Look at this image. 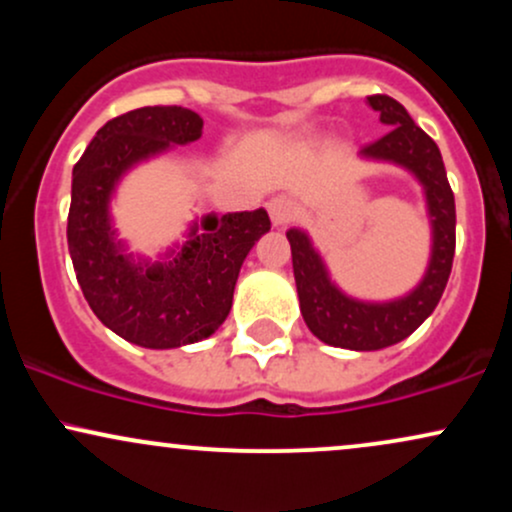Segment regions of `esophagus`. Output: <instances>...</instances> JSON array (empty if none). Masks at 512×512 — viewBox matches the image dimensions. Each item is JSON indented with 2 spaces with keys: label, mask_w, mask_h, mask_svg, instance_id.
Segmentation results:
<instances>
[{
  "label": "esophagus",
  "mask_w": 512,
  "mask_h": 512,
  "mask_svg": "<svg viewBox=\"0 0 512 512\" xmlns=\"http://www.w3.org/2000/svg\"><path fill=\"white\" fill-rule=\"evenodd\" d=\"M267 209H269V216H272L274 226H286V223L296 216V207H293V202L286 195L269 199Z\"/></svg>",
  "instance_id": "1"
}]
</instances>
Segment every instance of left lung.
Returning a JSON list of instances; mask_svg holds the SVG:
<instances>
[{"label": "left lung", "instance_id": "left-lung-1", "mask_svg": "<svg viewBox=\"0 0 512 512\" xmlns=\"http://www.w3.org/2000/svg\"><path fill=\"white\" fill-rule=\"evenodd\" d=\"M368 105L378 110L380 122L390 129L378 142L363 146L358 156L395 163L421 182L433 245L424 279L414 291L395 301L368 303L346 296L332 284L308 233L301 228L286 231L305 325L320 342L351 351H378L407 339L436 310L455 257V195L436 142L411 120L395 98L368 96Z\"/></svg>", "mask_w": 512, "mask_h": 512}]
</instances>
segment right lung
<instances>
[{
  "instance_id": "1",
  "label": "right lung",
  "mask_w": 512,
  "mask_h": 512,
  "mask_svg": "<svg viewBox=\"0 0 512 512\" xmlns=\"http://www.w3.org/2000/svg\"><path fill=\"white\" fill-rule=\"evenodd\" d=\"M202 117L180 105H149L98 129L72 173L67 243L76 281L98 320L127 342L175 349L223 325L252 245L272 228L264 209L209 214L166 262L134 260L115 238L110 197L122 175L173 144L202 137Z\"/></svg>"
}]
</instances>
